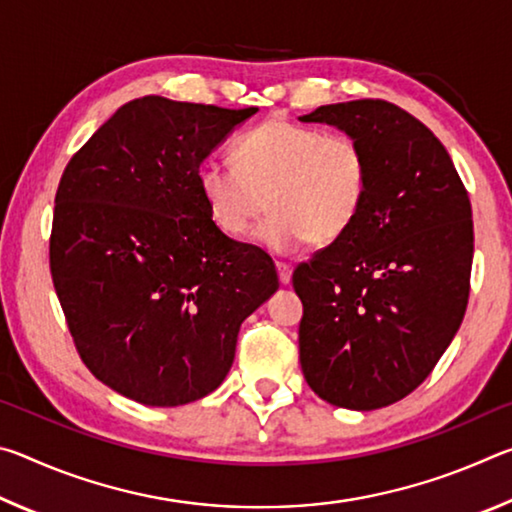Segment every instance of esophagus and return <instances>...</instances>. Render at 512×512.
Here are the masks:
<instances>
[{
	"instance_id": "obj_1",
	"label": "esophagus",
	"mask_w": 512,
	"mask_h": 512,
	"mask_svg": "<svg viewBox=\"0 0 512 512\" xmlns=\"http://www.w3.org/2000/svg\"><path fill=\"white\" fill-rule=\"evenodd\" d=\"M275 268H277V275H280V282H282V284H289V282H291L293 268H291L289 264H284V262H277Z\"/></svg>"
}]
</instances>
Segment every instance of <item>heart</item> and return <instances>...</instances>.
Instances as JSON below:
<instances>
[{
  "mask_svg": "<svg viewBox=\"0 0 512 512\" xmlns=\"http://www.w3.org/2000/svg\"><path fill=\"white\" fill-rule=\"evenodd\" d=\"M232 162H205L198 189L216 228L244 237L266 212L257 241L291 253L305 241L332 244L352 228L368 189V158L350 135L268 119L241 135Z\"/></svg>",
  "mask_w": 512,
  "mask_h": 512,
  "instance_id": "obj_1",
  "label": "heart"
}]
</instances>
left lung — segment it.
<instances>
[{
	"label": "left lung",
	"instance_id": "left-lung-1",
	"mask_svg": "<svg viewBox=\"0 0 512 512\" xmlns=\"http://www.w3.org/2000/svg\"><path fill=\"white\" fill-rule=\"evenodd\" d=\"M300 121L339 128L368 158L352 228L293 271L302 375L329 404L381 409L429 377L463 323L470 196L438 137L395 103H332Z\"/></svg>",
	"mask_w": 512,
	"mask_h": 512
}]
</instances>
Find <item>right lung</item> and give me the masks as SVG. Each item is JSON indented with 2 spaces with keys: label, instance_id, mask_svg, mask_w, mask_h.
I'll list each match as a JSON object with an SVG mask.
<instances>
[{
  "label": "right lung",
  "instance_id": "right-lung-1",
  "mask_svg": "<svg viewBox=\"0 0 512 512\" xmlns=\"http://www.w3.org/2000/svg\"><path fill=\"white\" fill-rule=\"evenodd\" d=\"M257 108L128 101L60 178L49 266L90 372L146 406L216 391L244 320L280 287L273 259L216 228L203 160Z\"/></svg>",
  "mask_w": 512,
  "mask_h": 512
}]
</instances>
